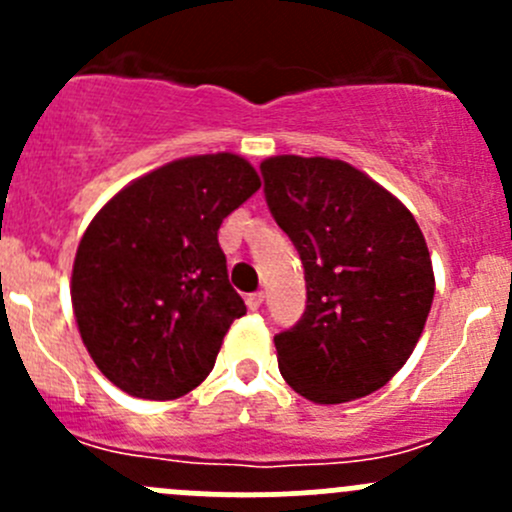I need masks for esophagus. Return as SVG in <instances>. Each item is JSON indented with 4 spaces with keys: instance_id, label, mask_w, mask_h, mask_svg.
I'll return each instance as SVG.
<instances>
[{
    "instance_id": "esophagus-1",
    "label": "esophagus",
    "mask_w": 512,
    "mask_h": 512,
    "mask_svg": "<svg viewBox=\"0 0 512 512\" xmlns=\"http://www.w3.org/2000/svg\"><path fill=\"white\" fill-rule=\"evenodd\" d=\"M245 302H247V307L252 309V312H257V309L262 307V302H265V294H262V292H250L245 297Z\"/></svg>"
}]
</instances>
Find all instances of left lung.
<instances>
[{
  "mask_svg": "<svg viewBox=\"0 0 512 512\" xmlns=\"http://www.w3.org/2000/svg\"><path fill=\"white\" fill-rule=\"evenodd\" d=\"M260 170L267 208L307 282L299 322L275 334L282 376L314 404L361 399L406 364L431 312L421 227L344 160L277 156Z\"/></svg>",
  "mask_w": 512,
  "mask_h": 512,
  "instance_id": "8db88e82",
  "label": "left lung"
}]
</instances>
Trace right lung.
<instances>
[{"instance_id": "1", "label": "right lung", "mask_w": 512, "mask_h": 512, "mask_svg": "<svg viewBox=\"0 0 512 512\" xmlns=\"http://www.w3.org/2000/svg\"><path fill=\"white\" fill-rule=\"evenodd\" d=\"M260 190L232 153L173 160L113 195L76 250L71 302L108 381L168 401L213 371L245 302L227 280L218 230Z\"/></svg>"}]
</instances>
